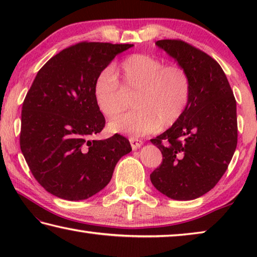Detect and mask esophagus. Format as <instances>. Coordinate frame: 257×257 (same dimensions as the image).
<instances>
[{"label": "esophagus", "mask_w": 257, "mask_h": 257, "mask_svg": "<svg viewBox=\"0 0 257 257\" xmlns=\"http://www.w3.org/2000/svg\"><path fill=\"white\" fill-rule=\"evenodd\" d=\"M129 142H130V144H132L133 150L141 149L142 145H143V142L139 141V139H137V138H130Z\"/></svg>", "instance_id": "esophagus-1"}]
</instances>
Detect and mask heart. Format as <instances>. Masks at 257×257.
Segmentation results:
<instances>
[{
    "instance_id": "1",
    "label": "heart",
    "mask_w": 257,
    "mask_h": 257,
    "mask_svg": "<svg viewBox=\"0 0 257 257\" xmlns=\"http://www.w3.org/2000/svg\"><path fill=\"white\" fill-rule=\"evenodd\" d=\"M96 106L106 118L123 111L124 94L136 93V111L113 119L107 124L112 134L133 138L169 128L184 114L190 101L191 81L185 68L168 64L149 54H133L116 69H105L94 84Z\"/></svg>"
}]
</instances>
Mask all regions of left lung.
I'll return each instance as SVG.
<instances>
[{"label": "left lung", "instance_id": "left-lung-1", "mask_svg": "<svg viewBox=\"0 0 257 257\" xmlns=\"http://www.w3.org/2000/svg\"><path fill=\"white\" fill-rule=\"evenodd\" d=\"M155 44L186 69L191 94L181 118L151 139L163 156L151 181L169 198L190 201L210 191L227 171L237 147L236 99L222 68L210 55L178 40Z\"/></svg>", "mask_w": 257, "mask_h": 257}]
</instances>
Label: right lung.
<instances>
[{
    "mask_svg": "<svg viewBox=\"0 0 257 257\" xmlns=\"http://www.w3.org/2000/svg\"><path fill=\"white\" fill-rule=\"evenodd\" d=\"M134 44L87 43L68 47L42 67L23 104L20 149L40 185L54 196L81 201L110 182L129 141L115 134L90 139L105 125L94 84L116 55Z\"/></svg>",
    "mask_w": 257,
    "mask_h": 257,
    "instance_id": "right-lung-1",
    "label": "right lung"
}]
</instances>
